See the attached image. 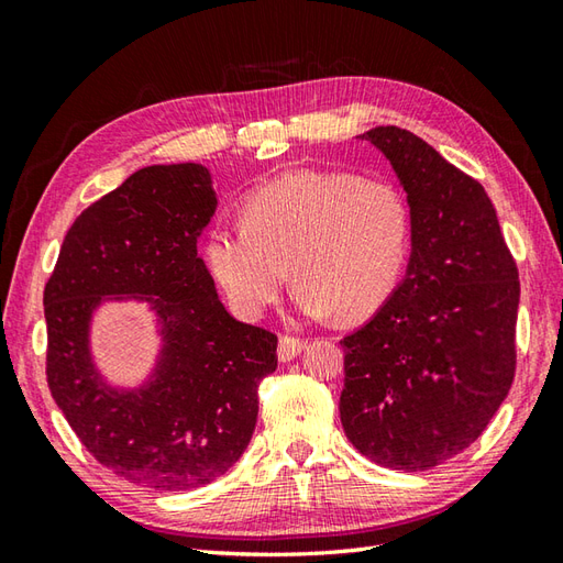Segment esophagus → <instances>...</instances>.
<instances>
[{
  "label": "esophagus",
  "instance_id": "34e87169",
  "mask_svg": "<svg viewBox=\"0 0 563 563\" xmlns=\"http://www.w3.org/2000/svg\"><path fill=\"white\" fill-rule=\"evenodd\" d=\"M305 351V341L295 339V336H280L278 341V357L280 363H290L292 357H297Z\"/></svg>",
  "mask_w": 563,
  "mask_h": 563
}]
</instances>
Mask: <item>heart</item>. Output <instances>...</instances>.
Returning a JSON list of instances; mask_svg holds the SVG:
<instances>
[{"mask_svg": "<svg viewBox=\"0 0 563 563\" xmlns=\"http://www.w3.org/2000/svg\"><path fill=\"white\" fill-rule=\"evenodd\" d=\"M411 236L409 200L394 184L351 172H292L249 194L242 227H214L202 256L242 317L256 319L278 302L292 273L302 314L357 321L397 292Z\"/></svg>", "mask_w": 563, "mask_h": 563, "instance_id": "heart-1", "label": "heart"}]
</instances>
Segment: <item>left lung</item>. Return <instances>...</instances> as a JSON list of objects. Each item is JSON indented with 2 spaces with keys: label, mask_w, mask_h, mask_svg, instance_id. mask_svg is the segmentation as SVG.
Segmentation results:
<instances>
[{
  "label": "left lung",
  "mask_w": 563,
  "mask_h": 563,
  "mask_svg": "<svg viewBox=\"0 0 563 563\" xmlns=\"http://www.w3.org/2000/svg\"><path fill=\"white\" fill-rule=\"evenodd\" d=\"M357 137L389 159L413 236L397 292L341 341V423L367 460L423 472L470 448L508 397L518 266L479 181L404 128Z\"/></svg>",
  "instance_id": "1"
}]
</instances>
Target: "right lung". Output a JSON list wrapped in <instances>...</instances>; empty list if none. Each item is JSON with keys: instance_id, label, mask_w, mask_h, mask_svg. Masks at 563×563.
Here are the masks:
<instances>
[{"instance_id": "add662e5", "label": "right lung", "mask_w": 563, "mask_h": 563, "mask_svg": "<svg viewBox=\"0 0 563 563\" xmlns=\"http://www.w3.org/2000/svg\"><path fill=\"white\" fill-rule=\"evenodd\" d=\"M218 196L202 164H154L84 210L45 283L47 387L106 470L154 492H188L242 457L278 336L236 321L198 256ZM147 301L163 349L140 388H113L90 355L103 301Z\"/></svg>"}]
</instances>
